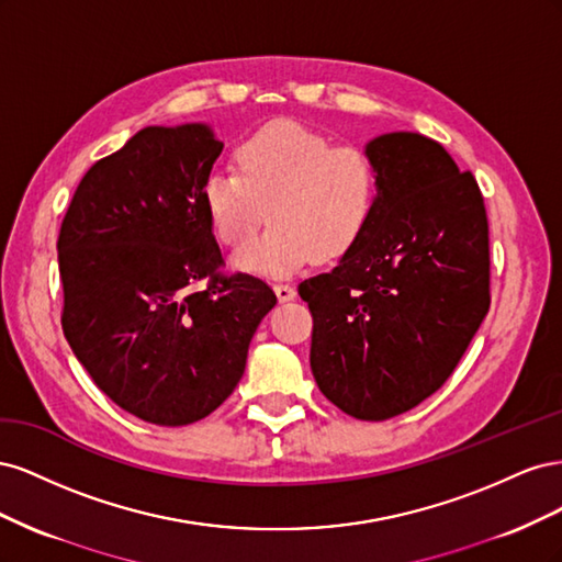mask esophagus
Here are the masks:
<instances>
[{"mask_svg":"<svg viewBox=\"0 0 562 562\" xmlns=\"http://www.w3.org/2000/svg\"><path fill=\"white\" fill-rule=\"evenodd\" d=\"M274 293H277L279 302H291L295 297V288L291 283H277Z\"/></svg>","mask_w":562,"mask_h":562,"instance_id":"34e87169","label":"esophagus"}]
</instances>
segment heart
Instances as JSON below:
<instances>
[{"label": "heart", "instance_id": "1", "mask_svg": "<svg viewBox=\"0 0 562 562\" xmlns=\"http://www.w3.org/2000/svg\"><path fill=\"white\" fill-rule=\"evenodd\" d=\"M239 173L215 171L201 187L215 239L229 250L258 244L234 260L239 269L285 277L312 260L342 258L366 232L378 201V168L359 145L295 122H271L234 151Z\"/></svg>", "mask_w": 562, "mask_h": 562}]
</instances>
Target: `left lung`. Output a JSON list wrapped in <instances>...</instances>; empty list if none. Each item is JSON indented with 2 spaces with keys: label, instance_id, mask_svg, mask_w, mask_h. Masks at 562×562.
<instances>
[{
  "label": "left lung",
  "instance_id": "1",
  "mask_svg": "<svg viewBox=\"0 0 562 562\" xmlns=\"http://www.w3.org/2000/svg\"><path fill=\"white\" fill-rule=\"evenodd\" d=\"M378 201L361 239L297 293L314 318V380L366 422L407 413L446 384L490 310L479 182L419 133L366 145Z\"/></svg>",
  "mask_w": 562,
  "mask_h": 562
}]
</instances>
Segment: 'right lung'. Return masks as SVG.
<instances>
[{
    "label": "right lung",
    "instance_id": "obj_1",
    "mask_svg": "<svg viewBox=\"0 0 562 562\" xmlns=\"http://www.w3.org/2000/svg\"><path fill=\"white\" fill-rule=\"evenodd\" d=\"M223 151L206 124L147 126L81 178L58 234L63 333L100 391L159 427L225 403L277 304L223 274L201 187Z\"/></svg>",
    "mask_w": 562,
    "mask_h": 562
}]
</instances>
